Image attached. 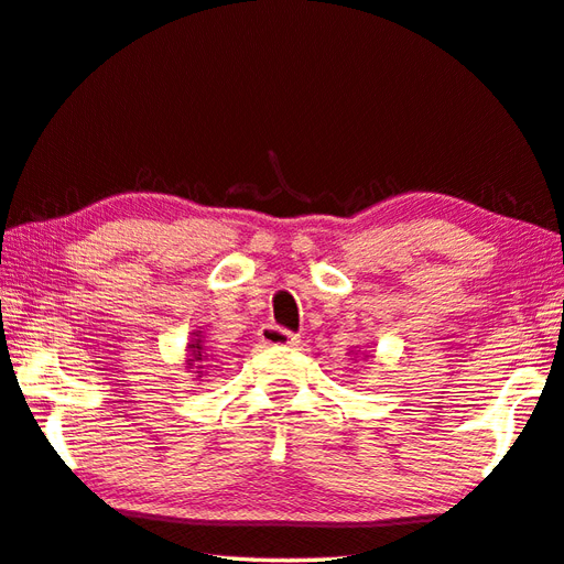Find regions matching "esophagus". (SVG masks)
<instances>
[{
  "label": "esophagus",
  "instance_id": "34e87169",
  "mask_svg": "<svg viewBox=\"0 0 564 564\" xmlns=\"http://www.w3.org/2000/svg\"><path fill=\"white\" fill-rule=\"evenodd\" d=\"M259 339L263 347H295L297 341H301L297 339V335L289 333V329H283V327H275V325L261 327Z\"/></svg>",
  "mask_w": 564,
  "mask_h": 564
}]
</instances>
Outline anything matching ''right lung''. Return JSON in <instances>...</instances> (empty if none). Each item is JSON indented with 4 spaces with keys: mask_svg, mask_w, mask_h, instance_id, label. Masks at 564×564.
I'll return each mask as SVG.
<instances>
[{
    "mask_svg": "<svg viewBox=\"0 0 564 564\" xmlns=\"http://www.w3.org/2000/svg\"><path fill=\"white\" fill-rule=\"evenodd\" d=\"M209 361H213V349L205 345L203 329H193L191 341L185 347V369L193 371L197 379L205 377Z\"/></svg>",
    "mask_w": 564,
    "mask_h": 564,
    "instance_id": "obj_1",
    "label": "right lung"
}]
</instances>
